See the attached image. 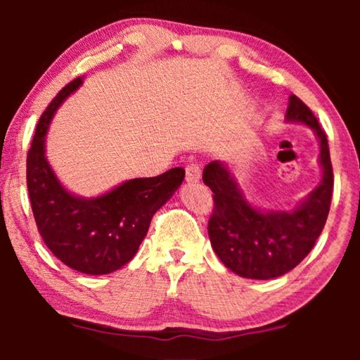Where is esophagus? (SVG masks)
<instances>
[{
  "mask_svg": "<svg viewBox=\"0 0 360 360\" xmlns=\"http://www.w3.org/2000/svg\"><path fill=\"white\" fill-rule=\"evenodd\" d=\"M185 172H186V181H188V184H198L201 179V170L198 165L188 164L185 167Z\"/></svg>",
  "mask_w": 360,
  "mask_h": 360,
  "instance_id": "34e87169",
  "label": "esophagus"
}]
</instances>
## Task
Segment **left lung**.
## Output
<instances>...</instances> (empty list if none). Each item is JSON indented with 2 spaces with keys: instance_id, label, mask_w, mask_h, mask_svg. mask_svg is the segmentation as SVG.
<instances>
[{
  "instance_id": "left-lung-1",
  "label": "left lung",
  "mask_w": 360,
  "mask_h": 360,
  "mask_svg": "<svg viewBox=\"0 0 360 360\" xmlns=\"http://www.w3.org/2000/svg\"><path fill=\"white\" fill-rule=\"evenodd\" d=\"M285 121L304 124L314 132L323 172L319 185L293 210H260L250 205L226 162L213 160L203 170L205 185L214 193L208 223L211 245L221 262L244 278H277L297 267L328 219L334 180L326 134L311 110L295 95L288 98Z\"/></svg>"
}]
</instances>
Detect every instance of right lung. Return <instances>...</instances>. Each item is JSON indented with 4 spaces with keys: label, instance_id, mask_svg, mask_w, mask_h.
Masks as SVG:
<instances>
[{
    "label": "right lung",
    "instance_id": "right-lung-1",
    "mask_svg": "<svg viewBox=\"0 0 360 360\" xmlns=\"http://www.w3.org/2000/svg\"><path fill=\"white\" fill-rule=\"evenodd\" d=\"M83 83L78 77L58 91L39 120L27 152V190L39 234L58 260L88 275L120 270L134 257L150 219L185 179L176 167L149 179H132L100 196L83 198L57 179L46 157L49 126L58 106Z\"/></svg>",
    "mask_w": 360,
    "mask_h": 360
}]
</instances>
